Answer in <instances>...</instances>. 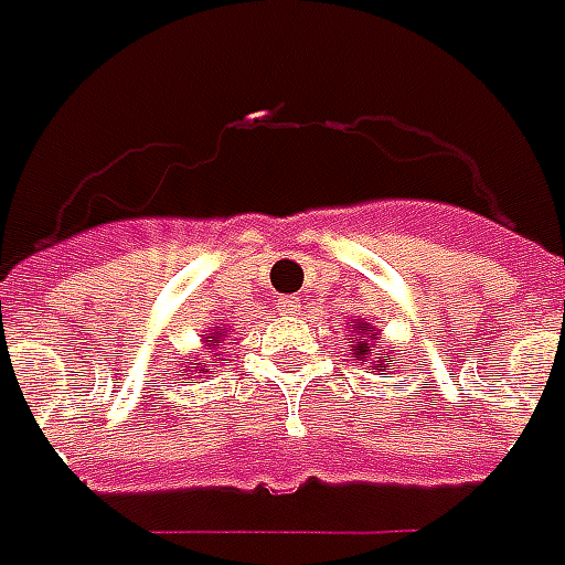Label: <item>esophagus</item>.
<instances>
[{"label": "esophagus", "instance_id": "34e87169", "mask_svg": "<svg viewBox=\"0 0 565 565\" xmlns=\"http://www.w3.org/2000/svg\"><path fill=\"white\" fill-rule=\"evenodd\" d=\"M279 307H282V312H298L300 300L298 298H282V300H279Z\"/></svg>", "mask_w": 565, "mask_h": 565}]
</instances>
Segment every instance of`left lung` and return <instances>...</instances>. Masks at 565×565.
<instances>
[{
	"label": "left lung",
	"instance_id": "obj_1",
	"mask_svg": "<svg viewBox=\"0 0 565 565\" xmlns=\"http://www.w3.org/2000/svg\"><path fill=\"white\" fill-rule=\"evenodd\" d=\"M358 337H363V328H358ZM372 337H375V333H372ZM351 351H354V354H358V358L363 360V358H366V354H372V345H369V342H360V339H358V345L351 348ZM387 363H390V360H379L381 369L387 366Z\"/></svg>",
	"mask_w": 565,
	"mask_h": 565
}]
</instances>
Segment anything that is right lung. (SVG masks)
Wrapping results in <instances>:
<instances>
[{
	"label": "right lung",
	"mask_w": 565,
	"mask_h": 565,
	"mask_svg": "<svg viewBox=\"0 0 565 565\" xmlns=\"http://www.w3.org/2000/svg\"><path fill=\"white\" fill-rule=\"evenodd\" d=\"M205 342H214V337H207V339H205ZM190 369H196V366H190ZM190 369H186V372H190Z\"/></svg>",
	"instance_id": "add662e5"
}]
</instances>
